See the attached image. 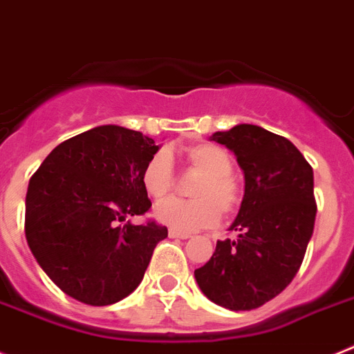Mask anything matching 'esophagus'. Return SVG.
I'll list each match as a JSON object with an SVG mask.
<instances>
[{
  "mask_svg": "<svg viewBox=\"0 0 354 354\" xmlns=\"http://www.w3.org/2000/svg\"><path fill=\"white\" fill-rule=\"evenodd\" d=\"M169 236H171V239H183V241H185V239H190V233L180 232V230L171 228V230H169Z\"/></svg>",
  "mask_w": 354,
  "mask_h": 354,
  "instance_id": "34e87169",
  "label": "esophagus"
}]
</instances>
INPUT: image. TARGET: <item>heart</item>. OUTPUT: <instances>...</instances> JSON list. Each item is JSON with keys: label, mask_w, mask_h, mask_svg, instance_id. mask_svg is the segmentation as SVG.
I'll return each instance as SVG.
<instances>
[{"label": "heart", "mask_w": 354, "mask_h": 354, "mask_svg": "<svg viewBox=\"0 0 354 354\" xmlns=\"http://www.w3.org/2000/svg\"><path fill=\"white\" fill-rule=\"evenodd\" d=\"M190 171L201 174L192 185L194 199H169L156 208V219L181 232L214 226L221 217L241 207L242 189L233 178V158L226 149L210 142L187 147ZM174 164L167 149H160L147 160L142 171V185L149 198L162 201L174 190Z\"/></svg>", "instance_id": "heart-1"}]
</instances>
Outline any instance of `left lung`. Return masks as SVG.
Segmentation results:
<instances>
[{"mask_svg": "<svg viewBox=\"0 0 354 354\" xmlns=\"http://www.w3.org/2000/svg\"><path fill=\"white\" fill-rule=\"evenodd\" d=\"M244 171L236 239L219 241L194 270L203 294L230 310H254L288 287L313 233L317 205L312 165L288 139L254 124L215 131Z\"/></svg>", "mask_w": 354, "mask_h": 354, "instance_id": "obj_1", "label": "left lung"}]
</instances>
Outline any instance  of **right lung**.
Masks as SVG:
<instances>
[{"instance_id": "obj_1", "label": "right lung", "mask_w": 354, "mask_h": 354, "mask_svg": "<svg viewBox=\"0 0 354 354\" xmlns=\"http://www.w3.org/2000/svg\"><path fill=\"white\" fill-rule=\"evenodd\" d=\"M155 140L122 126H97L58 144L30 178L24 232L39 266L67 296L91 306L139 287L167 228L135 226L151 208L142 185Z\"/></svg>"}]
</instances>
